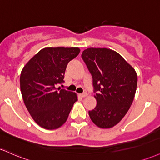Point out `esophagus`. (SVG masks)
<instances>
[{"mask_svg":"<svg viewBox=\"0 0 160 160\" xmlns=\"http://www.w3.org/2000/svg\"><path fill=\"white\" fill-rule=\"evenodd\" d=\"M80 96H81V97H83V98L87 97V92H83V93H82V94H80Z\"/></svg>","mask_w":160,"mask_h":160,"instance_id":"34e87169","label":"esophagus"}]
</instances>
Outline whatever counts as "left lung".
Returning <instances> with one entry per match:
<instances>
[{
	"label": "left lung",
	"mask_w": 160,
	"mask_h": 160,
	"mask_svg": "<svg viewBox=\"0 0 160 160\" xmlns=\"http://www.w3.org/2000/svg\"><path fill=\"white\" fill-rule=\"evenodd\" d=\"M92 75L96 106L89 111L91 120L101 128H110L126 115L134 100L138 76L116 52L89 48L81 54Z\"/></svg>",
	"instance_id": "obj_1"
}]
</instances>
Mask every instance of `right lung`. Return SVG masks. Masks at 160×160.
Here are the masks:
<instances>
[{
  "mask_svg": "<svg viewBox=\"0 0 160 160\" xmlns=\"http://www.w3.org/2000/svg\"><path fill=\"white\" fill-rule=\"evenodd\" d=\"M80 53L78 48H45L29 60L21 72L20 89L33 120L45 129L58 128L68 119L77 95L56 88L64 83L68 63Z\"/></svg>",
  "mask_w": 160,
  "mask_h": 160,
  "instance_id": "add662e5",
  "label": "right lung"
}]
</instances>
